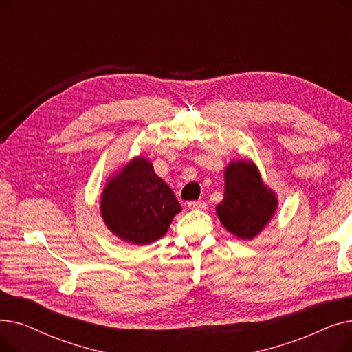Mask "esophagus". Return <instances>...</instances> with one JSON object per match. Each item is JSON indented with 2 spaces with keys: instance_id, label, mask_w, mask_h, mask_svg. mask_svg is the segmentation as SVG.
<instances>
[{
  "instance_id": "obj_1",
  "label": "esophagus",
  "mask_w": 352,
  "mask_h": 352,
  "mask_svg": "<svg viewBox=\"0 0 352 352\" xmlns=\"http://www.w3.org/2000/svg\"><path fill=\"white\" fill-rule=\"evenodd\" d=\"M187 207L190 210H206L207 208V202L204 199H198V201H190Z\"/></svg>"
}]
</instances>
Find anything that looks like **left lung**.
I'll return each instance as SVG.
<instances>
[{
  "label": "left lung",
  "mask_w": 352,
  "mask_h": 352,
  "mask_svg": "<svg viewBox=\"0 0 352 352\" xmlns=\"http://www.w3.org/2000/svg\"><path fill=\"white\" fill-rule=\"evenodd\" d=\"M275 210V194L264 186L252 162L238 161L227 166L224 199L217 206V215L231 234L241 239L254 238Z\"/></svg>",
  "instance_id": "8db88e82"
}]
</instances>
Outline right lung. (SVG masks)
<instances>
[{"instance_id": "add662e5", "label": "right lung", "mask_w": 352, "mask_h": 352, "mask_svg": "<svg viewBox=\"0 0 352 352\" xmlns=\"http://www.w3.org/2000/svg\"><path fill=\"white\" fill-rule=\"evenodd\" d=\"M179 211L173 190L145 158H134L124 166L108 181L101 197V215L107 227L133 244L157 241Z\"/></svg>"}]
</instances>
